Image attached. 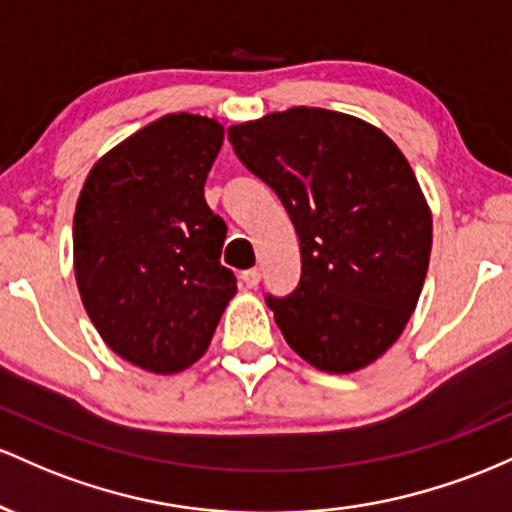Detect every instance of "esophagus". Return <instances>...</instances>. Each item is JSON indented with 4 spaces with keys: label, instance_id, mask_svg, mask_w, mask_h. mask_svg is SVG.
I'll return each instance as SVG.
<instances>
[{
    "label": "esophagus",
    "instance_id": "34e87169",
    "mask_svg": "<svg viewBox=\"0 0 512 512\" xmlns=\"http://www.w3.org/2000/svg\"><path fill=\"white\" fill-rule=\"evenodd\" d=\"M241 280H244L246 287H256L261 283V271H258V268H249V271L241 273Z\"/></svg>",
    "mask_w": 512,
    "mask_h": 512
}]
</instances>
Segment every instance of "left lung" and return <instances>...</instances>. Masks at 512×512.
I'll use <instances>...</instances> for the list:
<instances>
[{
	"label": "left lung",
	"instance_id": "left-lung-1",
	"mask_svg": "<svg viewBox=\"0 0 512 512\" xmlns=\"http://www.w3.org/2000/svg\"><path fill=\"white\" fill-rule=\"evenodd\" d=\"M227 135L300 237V283L266 297L287 346L333 375L375 363L409 324L433 246L426 195L401 149L365 120L307 106Z\"/></svg>",
	"mask_w": 512,
	"mask_h": 512
}]
</instances>
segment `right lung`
<instances>
[{
    "mask_svg": "<svg viewBox=\"0 0 512 512\" xmlns=\"http://www.w3.org/2000/svg\"><path fill=\"white\" fill-rule=\"evenodd\" d=\"M225 128L169 113L103 154L74 212V275L106 346L157 375L205 353L237 278L220 263L227 225L205 203Z\"/></svg>",
    "mask_w": 512,
    "mask_h": 512,
    "instance_id": "1",
    "label": "right lung"
}]
</instances>
